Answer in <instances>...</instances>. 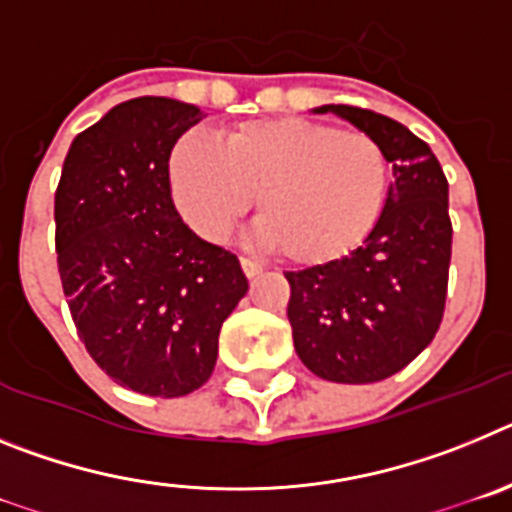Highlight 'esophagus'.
<instances>
[{
    "instance_id": "1",
    "label": "esophagus",
    "mask_w": 512,
    "mask_h": 512,
    "mask_svg": "<svg viewBox=\"0 0 512 512\" xmlns=\"http://www.w3.org/2000/svg\"><path fill=\"white\" fill-rule=\"evenodd\" d=\"M241 266H243V274H246L248 279H253V277H259V274H264V264H259V261L241 259Z\"/></svg>"
}]
</instances>
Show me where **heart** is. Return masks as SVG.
Returning <instances> with one entry per match:
<instances>
[{"label": "heart", "instance_id": "1", "mask_svg": "<svg viewBox=\"0 0 512 512\" xmlns=\"http://www.w3.org/2000/svg\"><path fill=\"white\" fill-rule=\"evenodd\" d=\"M169 182L189 228L207 241H223L259 194V241L292 264L323 266L369 238L390 169L369 133L274 117L243 122L217 146L184 138L171 151Z\"/></svg>", "mask_w": 512, "mask_h": 512}]
</instances>
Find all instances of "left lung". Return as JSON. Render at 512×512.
<instances>
[{"label": "left lung", "mask_w": 512, "mask_h": 512, "mask_svg": "<svg viewBox=\"0 0 512 512\" xmlns=\"http://www.w3.org/2000/svg\"><path fill=\"white\" fill-rule=\"evenodd\" d=\"M312 112H333L372 135L392 182L379 223L356 251L284 274L295 351L328 382H379L405 369L441 325L451 261L449 182L428 143L392 117L348 104Z\"/></svg>", "instance_id": "8db88e82"}]
</instances>
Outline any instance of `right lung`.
Masks as SVG:
<instances>
[{"mask_svg": "<svg viewBox=\"0 0 512 512\" xmlns=\"http://www.w3.org/2000/svg\"><path fill=\"white\" fill-rule=\"evenodd\" d=\"M194 104L138 97L79 133L56 189V253L79 338L104 374L151 397L200 390L248 292L233 253L187 228L169 184Z\"/></svg>", "mask_w": 512, "mask_h": 512, "instance_id": "right-lung-1", "label": "right lung"}]
</instances>
